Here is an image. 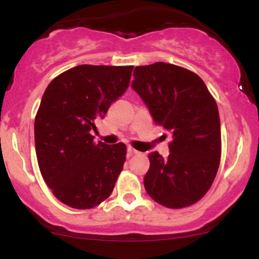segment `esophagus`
Wrapping results in <instances>:
<instances>
[{"label": "esophagus", "mask_w": 259, "mask_h": 259, "mask_svg": "<svg viewBox=\"0 0 259 259\" xmlns=\"http://www.w3.org/2000/svg\"><path fill=\"white\" fill-rule=\"evenodd\" d=\"M127 154H129V156H133V154H138L139 153V151H136L135 148H133V147H127Z\"/></svg>", "instance_id": "34e87169"}]
</instances>
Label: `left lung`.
Returning a JSON list of instances; mask_svg holds the SVG:
<instances>
[{"instance_id": "obj_1", "label": "left lung", "mask_w": 259, "mask_h": 259, "mask_svg": "<svg viewBox=\"0 0 259 259\" xmlns=\"http://www.w3.org/2000/svg\"><path fill=\"white\" fill-rule=\"evenodd\" d=\"M132 88L153 121L171 136L169 156H148L147 194L162 206L184 208L200 201L212 186L222 154L218 107L197 74L157 62L136 67Z\"/></svg>"}]
</instances>
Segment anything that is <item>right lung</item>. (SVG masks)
<instances>
[{"instance_id": "add662e5", "label": "right lung", "mask_w": 259, "mask_h": 259, "mask_svg": "<svg viewBox=\"0 0 259 259\" xmlns=\"http://www.w3.org/2000/svg\"><path fill=\"white\" fill-rule=\"evenodd\" d=\"M132 65H76L50 82L35 117L38 168L53 195L76 209L109 197L125 162L123 142L94 141L95 120L125 92Z\"/></svg>"}]
</instances>
